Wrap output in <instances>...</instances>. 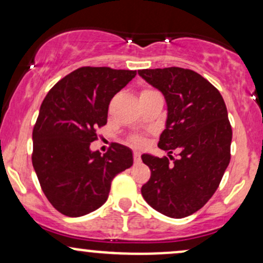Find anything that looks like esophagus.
<instances>
[{"label": "esophagus", "mask_w": 263, "mask_h": 263, "mask_svg": "<svg viewBox=\"0 0 263 263\" xmlns=\"http://www.w3.org/2000/svg\"><path fill=\"white\" fill-rule=\"evenodd\" d=\"M134 159H135V162H140L141 161V155H140V152H138V151H135V152H134Z\"/></svg>", "instance_id": "34e87169"}]
</instances>
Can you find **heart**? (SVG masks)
Instances as JSON below:
<instances>
[{
	"mask_svg": "<svg viewBox=\"0 0 263 263\" xmlns=\"http://www.w3.org/2000/svg\"><path fill=\"white\" fill-rule=\"evenodd\" d=\"M132 142H134L135 144H138V146H141V144H143V138L140 137V136H135V137L132 138Z\"/></svg>",
	"mask_w": 263,
	"mask_h": 263,
	"instance_id": "b5f03b06",
	"label": "heart"
}]
</instances>
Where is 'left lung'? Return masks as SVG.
<instances>
[{
  "instance_id": "1",
  "label": "left lung",
  "mask_w": 263,
  "mask_h": 263,
  "mask_svg": "<svg viewBox=\"0 0 263 263\" xmlns=\"http://www.w3.org/2000/svg\"><path fill=\"white\" fill-rule=\"evenodd\" d=\"M138 74L164 95L168 114L158 147L173 159L142 155L151 170L142 197L163 215L185 218L213 197L230 163L226 105L219 90L190 69H143ZM174 150L180 152L178 160L170 156Z\"/></svg>"
}]
</instances>
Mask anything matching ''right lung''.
<instances>
[{"label": "right lung", "mask_w": 263, "mask_h": 263, "mask_svg": "<svg viewBox=\"0 0 263 263\" xmlns=\"http://www.w3.org/2000/svg\"><path fill=\"white\" fill-rule=\"evenodd\" d=\"M136 70L83 66L47 93L33 128L32 163L42 190L63 215L78 218L107 200L111 182L134 164L128 147L112 143L101 156L90 143L107 122L111 99Z\"/></svg>", "instance_id": "add662e5"}]
</instances>
